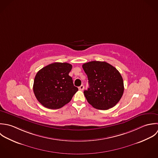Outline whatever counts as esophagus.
<instances>
[{
    "label": "esophagus",
    "mask_w": 158,
    "mask_h": 158,
    "mask_svg": "<svg viewBox=\"0 0 158 158\" xmlns=\"http://www.w3.org/2000/svg\"><path fill=\"white\" fill-rule=\"evenodd\" d=\"M84 86L83 85H81L80 86H79L78 87V89H79V90H80V91H83V89H84Z\"/></svg>",
    "instance_id": "esophagus-1"
}]
</instances>
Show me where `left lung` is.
Listing matches in <instances>:
<instances>
[{
    "mask_svg": "<svg viewBox=\"0 0 158 158\" xmlns=\"http://www.w3.org/2000/svg\"><path fill=\"white\" fill-rule=\"evenodd\" d=\"M89 88L84 94L89 104L99 110H108L119 101L124 93V83L119 71L106 62L83 64Z\"/></svg>",
    "mask_w": 158,
    "mask_h": 158,
    "instance_id": "left-lung-1",
    "label": "left lung"
}]
</instances>
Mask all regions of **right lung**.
Instances as JSON below:
<instances>
[{
  "mask_svg": "<svg viewBox=\"0 0 158 158\" xmlns=\"http://www.w3.org/2000/svg\"><path fill=\"white\" fill-rule=\"evenodd\" d=\"M72 68L69 63L54 62L37 73L33 91L42 105L50 109H58L71 101L78 90L69 75Z\"/></svg>",
  "mask_w": 158,
  "mask_h": 158,
  "instance_id": "right-lung-1",
  "label": "right lung"
}]
</instances>
